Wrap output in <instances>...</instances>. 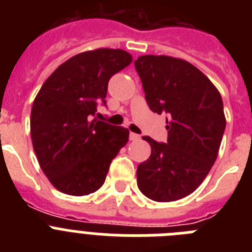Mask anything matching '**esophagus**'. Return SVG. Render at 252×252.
<instances>
[{
    "mask_svg": "<svg viewBox=\"0 0 252 252\" xmlns=\"http://www.w3.org/2000/svg\"><path fill=\"white\" fill-rule=\"evenodd\" d=\"M140 139V135H137V133H133V132H130V140L131 141H136V140Z\"/></svg>",
    "mask_w": 252,
    "mask_h": 252,
    "instance_id": "esophagus-1",
    "label": "esophagus"
}]
</instances>
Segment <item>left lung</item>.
I'll use <instances>...</instances> for the list:
<instances>
[{
	"mask_svg": "<svg viewBox=\"0 0 252 252\" xmlns=\"http://www.w3.org/2000/svg\"><path fill=\"white\" fill-rule=\"evenodd\" d=\"M135 68L150 110L169 117L166 142L142 136L151 155L137 166V187L153 201H178L201 186L217 159L226 128L221 94L186 60L142 55Z\"/></svg>",
	"mask_w": 252,
	"mask_h": 252,
	"instance_id": "8db88e82",
	"label": "left lung"
}]
</instances>
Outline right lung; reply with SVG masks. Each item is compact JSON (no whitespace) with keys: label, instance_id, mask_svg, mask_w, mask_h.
<instances>
[{"label":"right lung","instance_id":"right-lung-1","mask_svg":"<svg viewBox=\"0 0 252 252\" xmlns=\"http://www.w3.org/2000/svg\"><path fill=\"white\" fill-rule=\"evenodd\" d=\"M132 62L121 49L84 51L58 66L31 108V140L50 183L69 195L103 186L111 161L128 141V130L91 120L106 106L111 77Z\"/></svg>","mask_w":252,"mask_h":252}]
</instances>
